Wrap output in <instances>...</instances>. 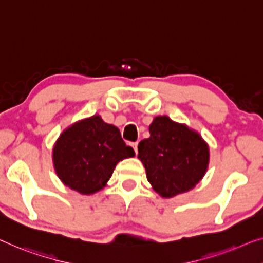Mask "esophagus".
Returning <instances> with one entry per match:
<instances>
[{"instance_id": "esophagus-1", "label": "esophagus", "mask_w": 263, "mask_h": 263, "mask_svg": "<svg viewBox=\"0 0 263 263\" xmlns=\"http://www.w3.org/2000/svg\"><path fill=\"white\" fill-rule=\"evenodd\" d=\"M131 146L133 147V150H135V152L137 154V152H138V143H131Z\"/></svg>"}]
</instances>
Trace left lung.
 <instances>
[{"label":"left lung","mask_w":263,"mask_h":263,"mask_svg":"<svg viewBox=\"0 0 263 263\" xmlns=\"http://www.w3.org/2000/svg\"><path fill=\"white\" fill-rule=\"evenodd\" d=\"M150 137L138 144V158L152 189L164 198L194 189L204 177L209 145L197 131L167 116L154 118Z\"/></svg>","instance_id":"obj_1"}]
</instances>
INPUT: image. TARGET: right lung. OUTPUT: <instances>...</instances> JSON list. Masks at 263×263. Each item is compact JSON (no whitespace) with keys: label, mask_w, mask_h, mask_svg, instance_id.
Instances as JSON below:
<instances>
[{"label":"right lung","mask_w":263,"mask_h":263,"mask_svg":"<svg viewBox=\"0 0 263 263\" xmlns=\"http://www.w3.org/2000/svg\"><path fill=\"white\" fill-rule=\"evenodd\" d=\"M133 156L135 151L121 139L119 128L98 115L65 128L52 154L58 177L81 195L104 189L117 164Z\"/></svg>","instance_id":"1"}]
</instances>
